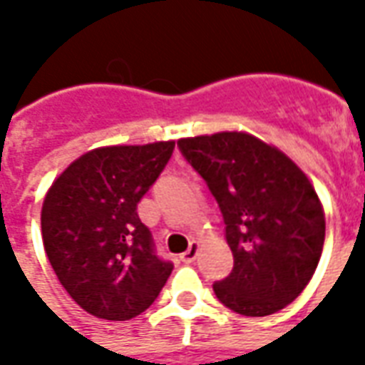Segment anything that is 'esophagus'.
<instances>
[{"label": "esophagus", "instance_id": "1", "mask_svg": "<svg viewBox=\"0 0 365 365\" xmlns=\"http://www.w3.org/2000/svg\"><path fill=\"white\" fill-rule=\"evenodd\" d=\"M197 252H199L197 242H190V248H187V250L182 254V262H185V264L195 262V258H197Z\"/></svg>", "mask_w": 365, "mask_h": 365}]
</instances>
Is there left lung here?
<instances>
[{
	"instance_id": "8db88e82",
	"label": "left lung",
	"mask_w": 365,
	"mask_h": 365,
	"mask_svg": "<svg viewBox=\"0 0 365 365\" xmlns=\"http://www.w3.org/2000/svg\"><path fill=\"white\" fill-rule=\"evenodd\" d=\"M180 150L221 207L235 256L217 299L245 317L282 311L311 282L324 245V209L305 172L242 130L187 136Z\"/></svg>"
}]
</instances>
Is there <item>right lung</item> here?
Returning <instances> with one entry per match:
<instances>
[{"mask_svg": "<svg viewBox=\"0 0 365 365\" xmlns=\"http://www.w3.org/2000/svg\"><path fill=\"white\" fill-rule=\"evenodd\" d=\"M175 140L101 146L76 158L46 191L44 252L83 311L128 321L158 297L174 266L154 254L136 205L156 182Z\"/></svg>", "mask_w": 365, "mask_h": 365, "instance_id": "right-lung-1", "label": "right lung"}]
</instances>
